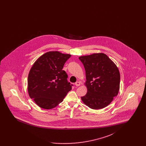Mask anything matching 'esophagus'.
I'll return each instance as SVG.
<instances>
[{"label": "esophagus", "instance_id": "esophagus-1", "mask_svg": "<svg viewBox=\"0 0 146 146\" xmlns=\"http://www.w3.org/2000/svg\"><path fill=\"white\" fill-rule=\"evenodd\" d=\"M80 82H76V83H75V85H76V86H79L80 85Z\"/></svg>", "mask_w": 146, "mask_h": 146}]
</instances>
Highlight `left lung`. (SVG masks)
Returning <instances> with one entry per match:
<instances>
[{
  "label": "left lung",
  "mask_w": 146,
  "mask_h": 146,
  "mask_svg": "<svg viewBox=\"0 0 146 146\" xmlns=\"http://www.w3.org/2000/svg\"><path fill=\"white\" fill-rule=\"evenodd\" d=\"M85 70L87 93L82 100L93 110L107 107L117 96L120 87V73L116 64L104 53L79 57Z\"/></svg>",
  "instance_id": "obj_1"
}]
</instances>
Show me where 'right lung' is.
Returning <instances> with one entry per match:
<instances>
[{
    "instance_id": "add662e5",
    "label": "right lung",
    "mask_w": 146,
    "mask_h": 146,
    "mask_svg": "<svg viewBox=\"0 0 146 146\" xmlns=\"http://www.w3.org/2000/svg\"><path fill=\"white\" fill-rule=\"evenodd\" d=\"M70 54L49 51L39 57L31 68L28 76V92L31 98L45 110L55 108L62 102L72 84L62 70Z\"/></svg>"
}]
</instances>
